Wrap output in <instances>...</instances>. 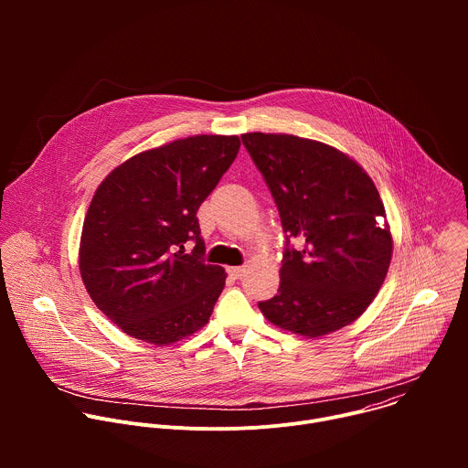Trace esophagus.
I'll return each instance as SVG.
<instances>
[{
	"label": "esophagus",
	"instance_id": "34e87169",
	"mask_svg": "<svg viewBox=\"0 0 468 468\" xmlns=\"http://www.w3.org/2000/svg\"><path fill=\"white\" fill-rule=\"evenodd\" d=\"M228 272H229V276H233L235 280H240V278L244 276L246 269H244V266H231V269H229Z\"/></svg>",
	"mask_w": 468,
	"mask_h": 468
}]
</instances>
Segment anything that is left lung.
<instances>
[{
    "instance_id": "left-lung-1",
    "label": "left lung",
    "mask_w": 468,
    "mask_h": 468,
    "mask_svg": "<svg viewBox=\"0 0 468 468\" xmlns=\"http://www.w3.org/2000/svg\"><path fill=\"white\" fill-rule=\"evenodd\" d=\"M240 139L272 192L287 239L278 294L259 302L261 313L303 337L352 324L376 298L392 257L376 185L327 144L272 133Z\"/></svg>"
}]
</instances>
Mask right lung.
Returning <instances> with one entry per match:
<instances>
[{
	"instance_id": "1",
	"label": "right lung",
	"mask_w": 468,
	"mask_h": 468,
	"mask_svg": "<svg viewBox=\"0 0 468 468\" xmlns=\"http://www.w3.org/2000/svg\"><path fill=\"white\" fill-rule=\"evenodd\" d=\"M239 148L235 135L174 141L127 159L98 186L80 271L92 302L127 335L165 346L209 322L226 272L206 262L196 213Z\"/></svg>"
}]
</instances>
